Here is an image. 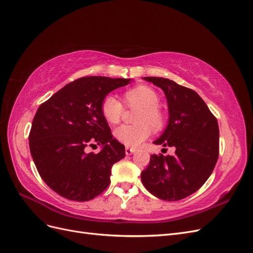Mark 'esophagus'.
Masks as SVG:
<instances>
[{"mask_svg":"<svg viewBox=\"0 0 253 253\" xmlns=\"http://www.w3.org/2000/svg\"><path fill=\"white\" fill-rule=\"evenodd\" d=\"M136 150L134 148H126V155H132Z\"/></svg>","mask_w":253,"mask_h":253,"instance_id":"esophagus-1","label":"esophagus"}]
</instances>
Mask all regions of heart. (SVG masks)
<instances>
[{
  "label": "heart",
  "instance_id": "heart-1",
  "mask_svg": "<svg viewBox=\"0 0 253 253\" xmlns=\"http://www.w3.org/2000/svg\"><path fill=\"white\" fill-rule=\"evenodd\" d=\"M126 103L131 108H139L134 126L124 125L114 129V137L126 147L136 148L152 133V127L159 129L164 125L163 113L158 109L159 96L156 91L145 85H139L125 93ZM101 112L104 119L111 125L119 122L124 105L114 95H108L102 101Z\"/></svg>",
  "mask_w": 253,
  "mask_h": 253
}]
</instances>
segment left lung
<instances>
[{
  "instance_id": "1",
  "label": "left lung",
  "mask_w": 253,
  "mask_h": 253,
  "mask_svg": "<svg viewBox=\"0 0 253 253\" xmlns=\"http://www.w3.org/2000/svg\"><path fill=\"white\" fill-rule=\"evenodd\" d=\"M142 79L164 90L169 110L165 131L153 143L176 150L173 156L151 155L149 166L141 172V181L160 200L179 201L196 192L216 165L217 120L196 91L170 79Z\"/></svg>"
}]
</instances>
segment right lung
Returning a JSON list of instances; mask_svg holds the SVG:
<instances>
[{
  "mask_svg": "<svg viewBox=\"0 0 253 253\" xmlns=\"http://www.w3.org/2000/svg\"><path fill=\"white\" fill-rule=\"evenodd\" d=\"M131 81L83 77L39 106L29 133L30 154L42 179L59 195L86 202L109 187L112 167L126 156V149L113 138L101 104L111 91ZM93 143L102 145L97 155L85 152Z\"/></svg>",
  "mask_w": 253,
  "mask_h": 253,
  "instance_id": "right-lung-1",
  "label": "right lung"
}]
</instances>
